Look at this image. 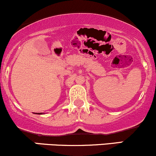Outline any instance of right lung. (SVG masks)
I'll return each instance as SVG.
<instances>
[{
	"instance_id": "1",
	"label": "right lung",
	"mask_w": 156,
	"mask_h": 156,
	"mask_svg": "<svg viewBox=\"0 0 156 156\" xmlns=\"http://www.w3.org/2000/svg\"><path fill=\"white\" fill-rule=\"evenodd\" d=\"M38 114H42V113H38Z\"/></svg>"
}]
</instances>
